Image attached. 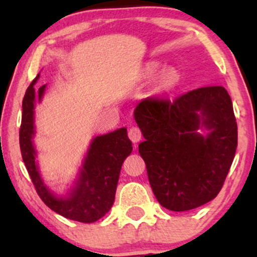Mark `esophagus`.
Returning a JSON list of instances; mask_svg holds the SVG:
<instances>
[{"label": "esophagus", "instance_id": "1", "mask_svg": "<svg viewBox=\"0 0 257 257\" xmlns=\"http://www.w3.org/2000/svg\"><path fill=\"white\" fill-rule=\"evenodd\" d=\"M128 137L132 140V143L137 144L141 140V132L138 126H132L128 131Z\"/></svg>", "mask_w": 257, "mask_h": 257}]
</instances>
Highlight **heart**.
<instances>
[{
    "instance_id": "1",
    "label": "heart",
    "mask_w": 257,
    "mask_h": 257,
    "mask_svg": "<svg viewBox=\"0 0 257 257\" xmlns=\"http://www.w3.org/2000/svg\"><path fill=\"white\" fill-rule=\"evenodd\" d=\"M180 82V73L175 69H167L161 73L158 79V88L163 91L174 89Z\"/></svg>"
}]
</instances>
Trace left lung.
Returning <instances> with one entry per match:
<instances>
[{"mask_svg":"<svg viewBox=\"0 0 257 257\" xmlns=\"http://www.w3.org/2000/svg\"><path fill=\"white\" fill-rule=\"evenodd\" d=\"M134 118L145 138L139 153L159 204L173 211L192 210L219 194L238 135L225 88H199L175 101L145 99Z\"/></svg>","mask_w":257,"mask_h":257,"instance_id":"obj_1","label":"left lung"}]
</instances>
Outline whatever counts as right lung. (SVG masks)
Listing matches in <instances>:
<instances>
[{
  "label": "right lung",
  "instance_id": "obj_1",
  "mask_svg": "<svg viewBox=\"0 0 257 257\" xmlns=\"http://www.w3.org/2000/svg\"><path fill=\"white\" fill-rule=\"evenodd\" d=\"M40 73L26 89L23 99L22 126L19 143L22 157L38 196L53 211L78 222L90 223L101 219L114 202L117 184L124 159L133 151L126 128H119L107 134L91 139L84 155L77 178L65 194L57 193L47 186L41 175L37 161V150L34 138L36 135L35 108L46 93L47 84L35 88Z\"/></svg>",
  "mask_w": 257,
  "mask_h": 257
}]
</instances>
